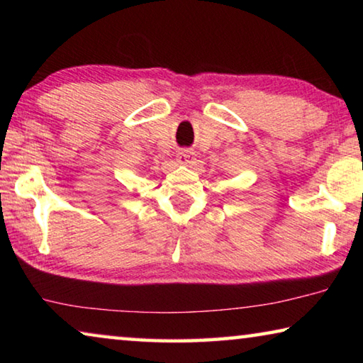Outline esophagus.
I'll return each instance as SVG.
<instances>
[{
	"mask_svg": "<svg viewBox=\"0 0 363 363\" xmlns=\"http://www.w3.org/2000/svg\"><path fill=\"white\" fill-rule=\"evenodd\" d=\"M194 158H195V153H194V152H190V150H181V152L177 153V155H176L177 163H181V164H189V163H192V162H194Z\"/></svg>",
	"mask_w": 363,
	"mask_h": 363,
	"instance_id": "obj_1",
	"label": "esophagus"
}]
</instances>
